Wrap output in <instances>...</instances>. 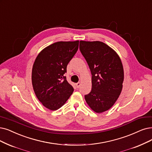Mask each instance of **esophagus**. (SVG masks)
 I'll use <instances>...</instances> for the list:
<instances>
[{"label": "esophagus", "mask_w": 152, "mask_h": 152, "mask_svg": "<svg viewBox=\"0 0 152 152\" xmlns=\"http://www.w3.org/2000/svg\"><path fill=\"white\" fill-rule=\"evenodd\" d=\"M80 85H81V83H80V82H78V83H75V86H77V88H79V87H80Z\"/></svg>", "instance_id": "34e87169"}]
</instances>
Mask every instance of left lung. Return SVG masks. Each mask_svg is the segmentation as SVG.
<instances>
[{"mask_svg":"<svg viewBox=\"0 0 152 152\" xmlns=\"http://www.w3.org/2000/svg\"><path fill=\"white\" fill-rule=\"evenodd\" d=\"M80 50L92 73V90L85 96L93 111L109 110L122 92L124 72L117 53L100 41H80Z\"/></svg>","mask_w":152,"mask_h":152,"instance_id":"left-lung-1","label":"left lung"}]
</instances>
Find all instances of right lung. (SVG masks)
Here are the masks:
<instances>
[{
	"label": "right lung",
	"mask_w": 152,
	"mask_h": 152,
	"mask_svg": "<svg viewBox=\"0 0 152 152\" xmlns=\"http://www.w3.org/2000/svg\"><path fill=\"white\" fill-rule=\"evenodd\" d=\"M79 41H60L44 48L33 65L32 83L34 93L45 108L56 110L74 92L64 74L77 52Z\"/></svg>",
	"instance_id": "right-lung-1"
}]
</instances>
